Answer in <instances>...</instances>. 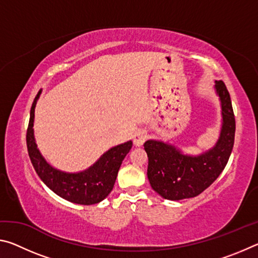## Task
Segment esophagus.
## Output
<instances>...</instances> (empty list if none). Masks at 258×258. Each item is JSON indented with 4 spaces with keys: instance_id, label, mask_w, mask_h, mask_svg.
I'll use <instances>...</instances> for the list:
<instances>
[{
    "instance_id": "esophagus-1",
    "label": "esophagus",
    "mask_w": 258,
    "mask_h": 258,
    "mask_svg": "<svg viewBox=\"0 0 258 258\" xmlns=\"http://www.w3.org/2000/svg\"><path fill=\"white\" fill-rule=\"evenodd\" d=\"M147 138H148V135H147L146 131H143V130L137 131V132H135V134H134V137H133L134 146L135 147H141L143 143H145Z\"/></svg>"
}]
</instances>
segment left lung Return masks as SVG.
<instances>
[{"instance_id":"1","label":"left lung","mask_w":258,"mask_h":258,"mask_svg":"<svg viewBox=\"0 0 258 258\" xmlns=\"http://www.w3.org/2000/svg\"><path fill=\"white\" fill-rule=\"evenodd\" d=\"M215 91L221 101L222 126L212 149L192 156L158 140H148L143 145L149 159L147 174L150 185L165 199L181 200L200 195L228 164L234 143V113L224 83L215 81Z\"/></svg>"}]
</instances>
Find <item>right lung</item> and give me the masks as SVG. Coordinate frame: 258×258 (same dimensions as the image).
Listing matches in <instances>:
<instances>
[{
    "label": "right lung",
    "instance_id": "obj_1",
    "mask_svg": "<svg viewBox=\"0 0 258 258\" xmlns=\"http://www.w3.org/2000/svg\"><path fill=\"white\" fill-rule=\"evenodd\" d=\"M42 90L34 99L30 108L27 128V149L35 171L44 184L68 202L78 205L98 204L110 194L115 184L121 161L132 148V141L121 143L109 149L89 168L78 173H67L54 168L45 160L38 150L34 137L35 107Z\"/></svg>",
    "mask_w": 258,
    "mask_h": 258
}]
</instances>
